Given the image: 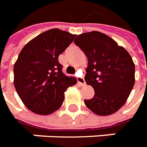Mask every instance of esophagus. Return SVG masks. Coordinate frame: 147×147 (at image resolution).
<instances>
[{
    "label": "esophagus",
    "mask_w": 147,
    "mask_h": 147,
    "mask_svg": "<svg viewBox=\"0 0 147 147\" xmlns=\"http://www.w3.org/2000/svg\"><path fill=\"white\" fill-rule=\"evenodd\" d=\"M77 81H78V85H80V86H85L86 85V82L84 80V78H77Z\"/></svg>",
    "instance_id": "34e87169"
}]
</instances>
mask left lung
I'll use <instances>...</instances> for the list:
<instances>
[{
	"label": "left lung",
	"instance_id": "1",
	"mask_svg": "<svg viewBox=\"0 0 147 147\" xmlns=\"http://www.w3.org/2000/svg\"><path fill=\"white\" fill-rule=\"evenodd\" d=\"M74 43L88 59L85 81L95 96L86 106L98 116L116 113L125 104L135 83V65L126 49L98 31L82 34Z\"/></svg>",
	"mask_w": 147,
	"mask_h": 147
}]
</instances>
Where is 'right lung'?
Segmentation results:
<instances>
[{
	"label": "right lung",
	"instance_id": "add662e5",
	"mask_svg": "<svg viewBox=\"0 0 147 147\" xmlns=\"http://www.w3.org/2000/svg\"><path fill=\"white\" fill-rule=\"evenodd\" d=\"M76 34L53 28L32 39L22 49L14 66V87L33 113L49 115L61 107L64 92L76 84L62 72L59 56Z\"/></svg>",
	"mask_w": 147,
	"mask_h": 147
}]
</instances>
